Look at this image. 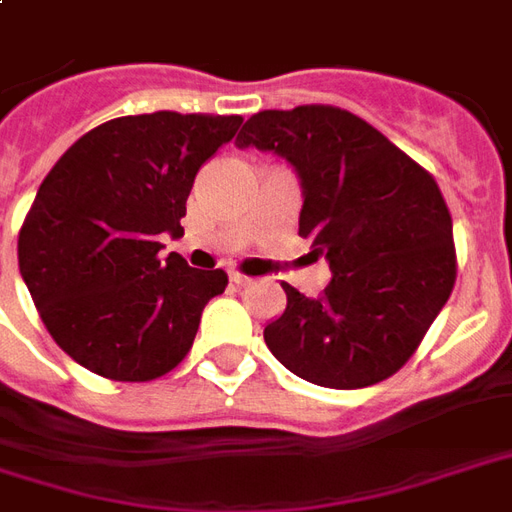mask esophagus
Masks as SVG:
<instances>
[{
    "label": "esophagus",
    "mask_w": 512,
    "mask_h": 512,
    "mask_svg": "<svg viewBox=\"0 0 512 512\" xmlns=\"http://www.w3.org/2000/svg\"><path fill=\"white\" fill-rule=\"evenodd\" d=\"M230 282H233V285H249V282H252V279H249V276L246 274H241V271H230Z\"/></svg>",
    "instance_id": "obj_1"
}]
</instances>
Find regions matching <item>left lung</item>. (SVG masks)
I'll return each mask as SVG.
<instances>
[{"label":"left lung","mask_w":512,"mask_h":512,"mask_svg":"<svg viewBox=\"0 0 512 512\" xmlns=\"http://www.w3.org/2000/svg\"><path fill=\"white\" fill-rule=\"evenodd\" d=\"M238 149L285 157L301 179L298 236L333 279L317 298L285 282L287 306L266 325L274 358L301 380L355 391L410 361L456 285L448 203L429 170L369 121L333 105L260 111Z\"/></svg>","instance_id":"1"}]
</instances>
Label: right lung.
Returning a JSON list of instances; mask_svg holds the SVG:
<instances>
[{"mask_svg":"<svg viewBox=\"0 0 512 512\" xmlns=\"http://www.w3.org/2000/svg\"><path fill=\"white\" fill-rule=\"evenodd\" d=\"M241 116L157 111L89 130L45 176L21 233L18 268L45 328L75 363L116 382H149L187 358L222 268L160 257L179 238L200 165Z\"/></svg>","mask_w":512,"mask_h":512,"instance_id":"obj_1","label":"right lung"}]
</instances>
